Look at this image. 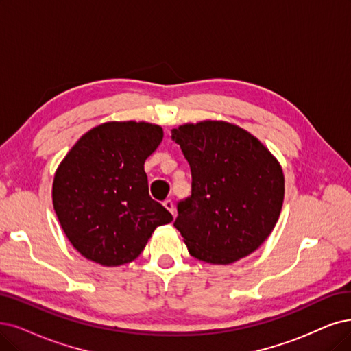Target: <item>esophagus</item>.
Wrapping results in <instances>:
<instances>
[{
	"label": "esophagus",
	"instance_id": "34e87169",
	"mask_svg": "<svg viewBox=\"0 0 351 351\" xmlns=\"http://www.w3.org/2000/svg\"><path fill=\"white\" fill-rule=\"evenodd\" d=\"M163 206H165L167 211H171L175 215V206H173V202L171 199H165L163 201Z\"/></svg>",
	"mask_w": 351,
	"mask_h": 351
}]
</instances>
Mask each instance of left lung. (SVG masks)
<instances>
[{
  "label": "left lung",
  "instance_id": "8db88e82",
  "mask_svg": "<svg viewBox=\"0 0 351 351\" xmlns=\"http://www.w3.org/2000/svg\"><path fill=\"white\" fill-rule=\"evenodd\" d=\"M192 175L173 226L198 261L230 265L261 247L275 228L285 195L279 162L239 125L201 121L172 130Z\"/></svg>",
  "mask_w": 351,
  "mask_h": 351
}]
</instances>
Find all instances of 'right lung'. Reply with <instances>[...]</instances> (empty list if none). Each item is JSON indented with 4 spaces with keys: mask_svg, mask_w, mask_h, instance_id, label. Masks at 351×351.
Returning a JSON list of instances; mask_svg holds the SVG:
<instances>
[{
    "mask_svg": "<svg viewBox=\"0 0 351 351\" xmlns=\"http://www.w3.org/2000/svg\"><path fill=\"white\" fill-rule=\"evenodd\" d=\"M162 127L111 121L85 133L53 179V208L73 247L88 261L120 266L134 261L156 227L173 217L149 195L145 162Z\"/></svg>",
    "mask_w": 351,
    "mask_h": 351,
    "instance_id": "1",
    "label": "right lung"
}]
</instances>
